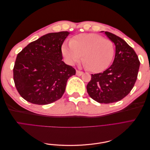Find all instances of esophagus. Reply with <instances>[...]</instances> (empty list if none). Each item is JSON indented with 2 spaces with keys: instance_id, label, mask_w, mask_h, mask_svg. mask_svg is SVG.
<instances>
[{
  "instance_id": "34e87169",
  "label": "esophagus",
  "mask_w": 150,
  "mask_h": 150,
  "mask_svg": "<svg viewBox=\"0 0 150 150\" xmlns=\"http://www.w3.org/2000/svg\"><path fill=\"white\" fill-rule=\"evenodd\" d=\"M84 74V72H82V71H76V75L78 76H82L83 74Z\"/></svg>"
}]
</instances>
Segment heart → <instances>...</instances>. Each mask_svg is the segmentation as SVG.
<instances>
[{"instance_id": "obj_1", "label": "heart", "mask_w": 150, "mask_h": 150, "mask_svg": "<svg viewBox=\"0 0 150 150\" xmlns=\"http://www.w3.org/2000/svg\"><path fill=\"white\" fill-rule=\"evenodd\" d=\"M62 53L68 64L72 65L80 60L87 69L93 72L104 71L111 64L115 54L111 40L93 33L80 34L65 43Z\"/></svg>"}]
</instances>
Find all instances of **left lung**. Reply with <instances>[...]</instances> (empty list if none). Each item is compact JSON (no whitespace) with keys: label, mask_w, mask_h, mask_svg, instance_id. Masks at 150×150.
Listing matches in <instances>:
<instances>
[{"label":"left lung","mask_w":150,"mask_h":150,"mask_svg":"<svg viewBox=\"0 0 150 150\" xmlns=\"http://www.w3.org/2000/svg\"><path fill=\"white\" fill-rule=\"evenodd\" d=\"M101 33L115 44V59L103 72L91 74L86 88L94 101L108 104L121 100L130 93L137 79L140 62L133 49L125 40L109 32Z\"/></svg>","instance_id":"1"}]
</instances>
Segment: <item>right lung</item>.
<instances>
[{
  "mask_svg": "<svg viewBox=\"0 0 150 150\" xmlns=\"http://www.w3.org/2000/svg\"><path fill=\"white\" fill-rule=\"evenodd\" d=\"M69 34L67 31L47 34L17 54L13 80L27 101L44 105L62 96L67 79L76 74L74 68L62 61L61 46Z\"/></svg>",
  "mask_w": 150,
  "mask_h": 150,
  "instance_id": "1",
  "label": "right lung"
}]
</instances>
